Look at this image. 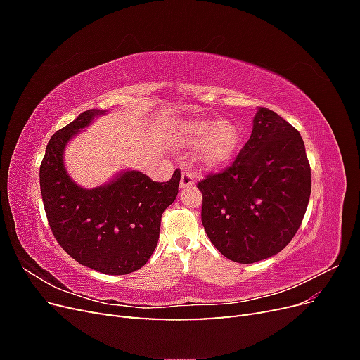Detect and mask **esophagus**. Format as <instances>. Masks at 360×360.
I'll return each mask as SVG.
<instances>
[{
    "mask_svg": "<svg viewBox=\"0 0 360 360\" xmlns=\"http://www.w3.org/2000/svg\"><path fill=\"white\" fill-rule=\"evenodd\" d=\"M195 184V179L192 176V172L188 169H183L181 172V179H180V188H189Z\"/></svg>",
    "mask_w": 360,
    "mask_h": 360,
    "instance_id": "obj_1",
    "label": "esophagus"
}]
</instances>
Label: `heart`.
I'll return each mask as SVG.
<instances>
[{"label": "heart", "instance_id": "obj_1", "mask_svg": "<svg viewBox=\"0 0 360 360\" xmlns=\"http://www.w3.org/2000/svg\"><path fill=\"white\" fill-rule=\"evenodd\" d=\"M180 138L186 144H198L197 159L204 168H219L234 158L240 132L230 120L191 118L180 126Z\"/></svg>", "mask_w": 360, "mask_h": 360}]
</instances>
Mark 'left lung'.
<instances>
[{"instance_id": "obj_1", "label": "left lung", "mask_w": 360, "mask_h": 360, "mask_svg": "<svg viewBox=\"0 0 360 360\" xmlns=\"http://www.w3.org/2000/svg\"><path fill=\"white\" fill-rule=\"evenodd\" d=\"M197 186L204 230L224 257L242 264L274 257L296 236L309 202L303 139L276 112L259 108L234 162Z\"/></svg>"}]
</instances>
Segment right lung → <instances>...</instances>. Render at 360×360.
<instances>
[{
	"label": "right lung",
	"instance_id": "1",
	"mask_svg": "<svg viewBox=\"0 0 360 360\" xmlns=\"http://www.w3.org/2000/svg\"><path fill=\"white\" fill-rule=\"evenodd\" d=\"M101 114L85 111L52 135L40 165L41 200L53 237L75 261L101 274L127 275L155 252L163 210L177 198L180 171L167 183L124 171L105 186H78L64 168V148Z\"/></svg>",
	"mask_w": 360,
	"mask_h": 360
}]
</instances>
